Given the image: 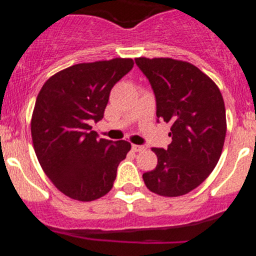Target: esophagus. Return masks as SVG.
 I'll return each instance as SVG.
<instances>
[{
    "mask_svg": "<svg viewBox=\"0 0 256 256\" xmlns=\"http://www.w3.org/2000/svg\"><path fill=\"white\" fill-rule=\"evenodd\" d=\"M132 150H134V152H142L143 150H144V147L143 146H138V144H133L132 146Z\"/></svg>",
    "mask_w": 256,
    "mask_h": 256,
    "instance_id": "34e87169",
    "label": "esophagus"
}]
</instances>
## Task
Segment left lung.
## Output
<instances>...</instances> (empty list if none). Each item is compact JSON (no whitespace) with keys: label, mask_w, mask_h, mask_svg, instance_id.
Here are the masks:
<instances>
[{"label":"left lung","mask_w":256,"mask_h":256,"mask_svg":"<svg viewBox=\"0 0 256 256\" xmlns=\"http://www.w3.org/2000/svg\"><path fill=\"white\" fill-rule=\"evenodd\" d=\"M150 80L157 118L171 123V144L152 148L157 166L143 174L150 191L177 197L202 184L220 160L226 136V113L218 85L198 68L171 58H137Z\"/></svg>","instance_id":"left-lung-1"}]
</instances>
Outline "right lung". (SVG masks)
<instances>
[{
    "label": "right lung",
    "mask_w": 256,
    "mask_h": 256,
    "mask_svg": "<svg viewBox=\"0 0 256 256\" xmlns=\"http://www.w3.org/2000/svg\"><path fill=\"white\" fill-rule=\"evenodd\" d=\"M133 65L122 58L82 62L41 88L31 118L34 150L46 176L70 198L94 201L113 187L130 143L98 138L90 124L103 118L112 88Z\"/></svg>",
    "instance_id": "right-lung-1"
}]
</instances>
